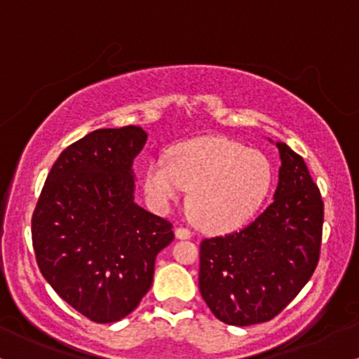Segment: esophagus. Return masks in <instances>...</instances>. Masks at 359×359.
<instances>
[{"instance_id":"esophagus-1","label":"esophagus","mask_w":359,"mask_h":359,"mask_svg":"<svg viewBox=\"0 0 359 359\" xmlns=\"http://www.w3.org/2000/svg\"><path fill=\"white\" fill-rule=\"evenodd\" d=\"M192 236V233L185 228H175V238L177 240H189Z\"/></svg>"}]
</instances>
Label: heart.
Segmentation results:
<instances>
[{
    "label": "heart",
    "mask_w": 359,
    "mask_h": 359,
    "mask_svg": "<svg viewBox=\"0 0 359 359\" xmlns=\"http://www.w3.org/2000/svg\"><path fill=\"white\" fill-rule=\"evenodd\" d=\"M275 168L258 150L222 137H205L179 143L170 155L148 163L143 187L158 211L191 191L194 221L208 233L241 228L265 204L273 187Z\"/></svg>",
    "instance_id": "b5f03b06"
}]
</instances>
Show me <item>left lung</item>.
<instances>
[{
    "label": "left lung",
    "mask_w": 359,
    "mask_h": 359,
    "mask_svg": "<svg viewBox=\"0 0 359 359\" xmlns=\"http://www.w3.org/2000/svg\"><path fill=\"white\" fill-rule=\"evenodd\" d=\"M275 145L282 165L273 203L240 231L201 243V295L229 325L273 319L302 290L319 262L320 192L302 156L285 143Z\"/></svg>",
    "instance_id": "8db88e82"
}]
</instances>
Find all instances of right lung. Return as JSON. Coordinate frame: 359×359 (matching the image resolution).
Returning a JSON list of instances; mask_svg holds the SVG:
<instances>
[{
    "label": "right lung",
    "instance_id": "1",
    "mask_svg": "<svg viewBox=\"0 0 359 359\" xmlns=\"http://www.w3.org/2000/svg\"><path fill=\"white\" fill-rule=\"evenodd\" d=\"M140 126L101 128L72 143L48 174L32 217L39 269L60 299L88 319L116 323L154 282L172 224L135 203Z\"/></svg>",
    "mask_w": 359,
    "mask_h": 359
}]
</instances>
